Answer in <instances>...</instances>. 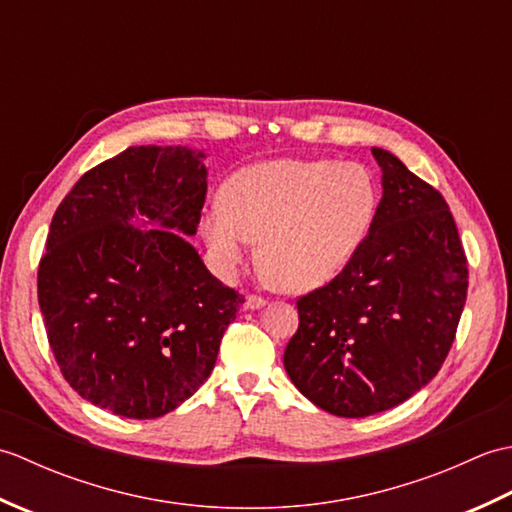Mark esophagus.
<instances>
[{
  "mask_svg": "<svg viewBox=\"0 0 512 512\" xmlns=\"http://www.w3.org/2000/svg\"><path fill=\"white\" fill-rule=\"evenodd\" d=\"M266 306V299L264 297H257V295H248L246 297V310H259Z\"/></svg>",
  "mask_w": 512,
  "mask_h": 512,
  "instance_id": "obj_1",
  "label": "esophagus"
}]
</instances>
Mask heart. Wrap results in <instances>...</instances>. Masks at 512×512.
Returning a JSON list of instances; mask_svg holds the SVG:
<instances>
[{
	"label": "heart",
	"mask_w": 512,
	"mask_h": 512,
	"mask_svg": "<svg viewBox=\"0 0 512 512\" xmlns=\"http://www.w3.org/2000/svg\"><path fill=\"white\" fill-rule=\"evenodd\" d=\"M378 213L376 182L361 165L279 158L250 165L226 182L224 202L202 217V233L224 270H235L259 239L270 284L308 292L352 262Z\"/></svg>",
	"instance_id": "b5f03b06"
}]
</instances>
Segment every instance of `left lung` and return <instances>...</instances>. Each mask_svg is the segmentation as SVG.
<instances>
[{
	"label": "left lung",
	"instance_id": "obj_1",
	"mask_svg": "<svg viewBox=\"0 0 512 512\" xmlns=\"http://www.w3.org/2000/svg\"><path fill=\"white\" fill-rule=\"evenodd\" d=\"M383 198L356 257L297 301L284 367L314 405L365 418L440 372L464 310L469 268L442 195L380 147Z\"/></svg>",
	"mask_w": 512,
	"mask_h": 512
}]
</instances>
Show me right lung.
Here are the masks:
<instances>
[{"label": "right lung", "mask_w": 512, "mask_h": 512, "mask_svg": "<svg viewBox=\"0 0 512 512\" xmlns=\"http://www.w3.org/2000/svg\"><path fill=\"white\" fill-rule=\"evenodd\" d=\"M204 158L129 147L83 173L52 217L37 275L48 341L76 394L116 416L160 418L193 396L244 301L187 239Z\"/></svg>", "instance_id": "obj_1"}]
</instances>
